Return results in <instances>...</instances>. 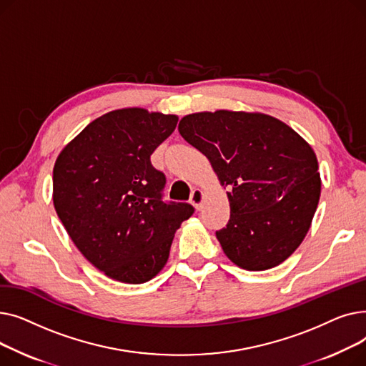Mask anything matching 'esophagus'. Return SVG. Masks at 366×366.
<instances>
[{
  "label": "esophagus",
  "instance_id": "34e87169",
  "mask_svg": "<svg viewBox=\"0 0 366 366\" xmlns=\"http://www.w3.org/2000/svg\"><path fill=\"white\" fill-rule=\"evenodd\" d=\"M189 202L194 204V207H196L197 210H202V207H203V191L199 189V188L194 189L193 194H191Z\"/></svg>",
  "mask_w": 366,
  "mask_h": 366
}]
</instances>
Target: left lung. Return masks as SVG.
Returning a JSON list of instances; mask_svg holds the SVG:
<instances>
[{
  "label": "left lung",
  "mask_w": 366,
  "mask_h": 366,
  "mask_svg": "<svg viewBox=\"0 0 366 366\" xmlns=\"http://www.w3.org/2000/svg\"><path fill=\"white\" fill-rule=\"evenodd\" d=\"M178 130L229 188V219L217 232L225 255L254 272L291 257L309 232L320 196L312 147L265 114H189Z\"/></svg>",
  "instance_id": "left-lung-1"
}]
</instances>
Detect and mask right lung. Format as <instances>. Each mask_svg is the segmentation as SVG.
<instances>
[{"label":"right lung","instance_id":"right-lung-1","mask_svg":"<svg viewBox=\"0 0 366 366\" xmlns=\"http://www.w3.org/2000/svg\"><path fill=\"white\" fill-rule=\"evenodd\" d=\"M178 123L142 108L96 119L59 154L53 203L79 251L108 277L144 283L164 267L173 236L194 214L189 203L164 202L166 175L151 164Z\"/></svg>","mask_w":366,"mask_h":366}]
</instances>
